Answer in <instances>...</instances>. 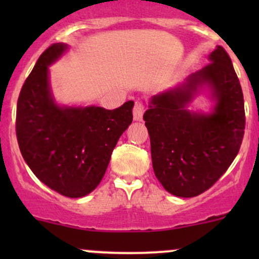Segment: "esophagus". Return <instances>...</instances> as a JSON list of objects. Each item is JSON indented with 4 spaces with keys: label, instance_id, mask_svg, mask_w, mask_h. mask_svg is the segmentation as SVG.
Returning a JSON list of instances; mask_svg holds the SVG:
<instances>
[{
    "label": "esophagus",
    "instance_id": "esophagus-1",
    "mask_svg": "<svg viewBox=\"0 0 259 259\" xmlns=\"http://www.w3.org/2000/svg\"><path fill=\"white\" fill-rule=\"evenodd\" d=\"M145 111V108H144V104L142 103V101H137L134 105V109H133V114H134V120H138V121H140V120L143 119V114H144Z\"/></svg>",
    "mask_w": 259,
    "mask_h": 259
}]
</instances>
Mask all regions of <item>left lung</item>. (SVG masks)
<instances>
[{
	"mask_svg": "<svg viewBox=\"0 0 259 259\" xmlns=\"http://www.w3.org/2000/svg\"><path fill=\"white\" fill-rule=\"evenodd\" d=\"M209 60L184 83L153 96L143 116L154 173L177 197H197L209 189L234 160L244 135V100L231 57L217 46ZM203 84L216 100L210 114L186 109Z\"/></svg>",
	"mask_w": 259,
	"mask_h": 259,
	"instance_id": "8db88e82",
	"label": "left lung"
}]
</instances>
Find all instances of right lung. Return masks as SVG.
<instances>
[{"label": "right lung", "instance_id": "1", "mask_svg": "<svg viewBox=\"0 0 259 259\" xmlns=\"http://www.w3.org/2000/svg\"><path fill=\"white\" fill-rule=\"evenodd\" d=\"M66 49L52 44L26 79L17 101L16 135L23 159L44 184L80 198L100 184L117 140L132 124L134 101L114 110L57 105L49 66Z\"/></svg>", "mask_w": 259, "mask_h": 259}]
</instances>
